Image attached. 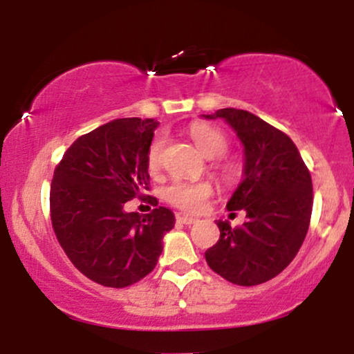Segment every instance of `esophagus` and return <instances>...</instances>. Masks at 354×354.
Masks as SVG:
<instances>
[{
  "instance_id": "1",
  "label": "esophagus",
  "mask_w": 354,
  "mask_h": 354,
  "mask_svg": "<svg viewBox=\"0 0 354 354\" xmlns=\"http://www.w3.org/2000/svg\"><path fill=\"white\" fill-rule=\"evenodd\" d=\"M178 221H181L183 225H194L198 221V218L191 216V214H178Z\"/></svg>"
}]
</instances>
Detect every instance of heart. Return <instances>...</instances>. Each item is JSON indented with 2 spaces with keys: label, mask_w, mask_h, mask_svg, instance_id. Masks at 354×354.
Returning a JSON list of instances; mask_svg holds the SVG:
<instances>
[{
  "label": "heart",
  "mask_w": 354,
  "mask_h": 354,
  "mask_svg": "<svg viewBox=\"0 0 354 354\" xmlns=\"http://www.w3.org/2000/svg\"><path fill=\"white\" fill-rule=\"evenodd\" d=\"M191 140L194 141L196 148L205 154L206 158H218L228 148V140L219 129L206 123H193L188 129ZM165 148V138L158 136L156 140L149 145L148 149V168L156 171L161 165V153ZM219 171L223 176L231 178L236 173V168L231 163L219 165ZM214 188L213 183L208 180L198 181H173L168 188L165 189L166 201H169L176 208L185 211H200L206 201L213 196Z\"/></svg>",
  "instance_id": "b5f03b06"
}]
</instances>
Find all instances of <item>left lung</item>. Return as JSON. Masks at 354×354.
I'll return each instance as SVG.
<instances>
[{"label": "left lung", "instance_id": "8db88e82", "mask_svg": "<svg viewBox=\"0 0 354 354\" xmlns=\"http://www.w3.org/2000/svg\"><path fill=\"white\" fill-rule=\"evenodd\" d=\"M205 120H225L243 145L241 183L226 203L246 223L218 219L219 239L205 253L214 273L239 286L274 278L293 261L310 226L311 174L290 136L245 109L225 108ZM234 214V213H233Z\"/></svg>", "mask_w": 354, "mask_h": 354}]
</instances>
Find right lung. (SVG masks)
<instances>
[{"label":"right lung","instance_id":"right-lung-1","mask_svg":"<svg viewBox=\"0 0 354 354\" xmlns=\"http://www.w3.org/2000/svg\"><path fill=\"white\" fill-rule=\"evenodd\" d=\"M158 121L121 118L80 136L51 183V223L61 248L86 278L109 288L140 281L156 266L174 214L124 211L148 189V149Z\"/></svg>","mask_w":354,"mask_h":354}]
</instances>
